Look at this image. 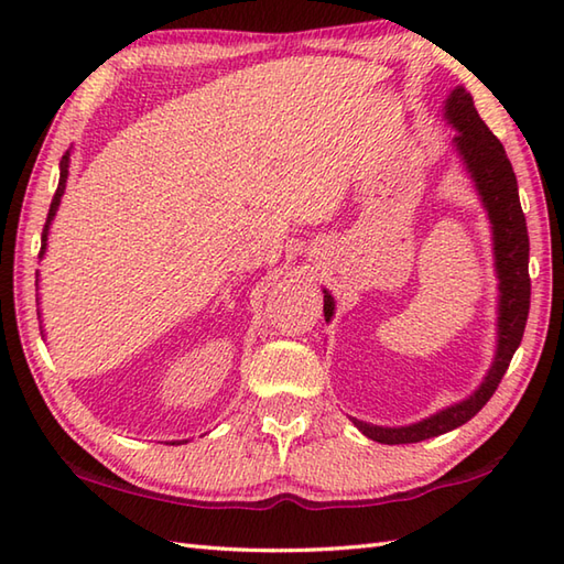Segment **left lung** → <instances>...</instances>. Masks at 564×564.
<instances>
[{"mask_svg":"<svg viewBox=\"0 0 564 564\" xmlns=\"http://www.w3.org/2000/svg\"><path fill=\"white\" fill-rule=\"evenodd\" d=\"M446 121L458 130L453 148L460 154L467 174L473 176L477 194H480L487 218L492 223L495 239V267L499 279V317H497V356L492 368L487 370L482 386L470 398L451 404L446 410L431 414L410 426H373L354 419L356 429L364 436L378 443H416L446 434L458 429L482 410L499 388L507 368L523 339L525 319L531 307V279H529V230L519 200L517 174L505 152V145L485 126L475 109L470 91L455 87L446 99ZM334 315V297L325 291V319Z\"/></svg>","mask_w":564,"mask_h":564,"instance_id":"obj_1","label":"left lung"}]
</instances>
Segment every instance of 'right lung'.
Instances as JSON below:
<instances>
[{
	"label": "right lung",
	"instance_id": "1",
	"mask_svg": "<svg viewBox=\"0 0 564 564\" xmlns=\"http://www.w3.org/2000/svg\"><path fill=\"white\" fill-rule=\"evenodd\" d=\"M67 170H69V150L63 154V160H59V182H57V191H55V196H53L51 210H47V220H45V227H43V237H41V257H43L45 245H47V230H51V223H53L55 213H57L59 198H63V194H65V182H67V174H69Z\"/></svg>",
	"mask_w": 564,
	"mask_h": 564
}]
</instances>
